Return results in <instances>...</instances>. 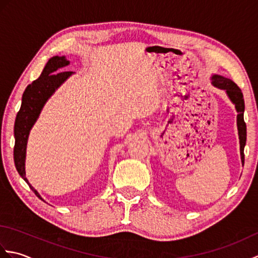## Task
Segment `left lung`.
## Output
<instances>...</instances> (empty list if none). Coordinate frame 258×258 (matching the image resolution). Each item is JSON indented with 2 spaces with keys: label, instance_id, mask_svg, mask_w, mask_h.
I'll list each match as a JSON object with an SVG mask.
<instances>
[{
  "label": "left lung",
  "instance_id": "obj_1",
  "mask_svg": "<svg viewBox=\"0 0 258 258\" xmlns=\"http://www.w3.org/2000/svg\"><path fill=\"white\" fill-rule=\"evenodd\" d=\"M212 83L214 86L218 87V89L224 90L226 92L229 100L233 102L235 108L237 111V130H238V138H239V150H240V158H242V163L244 165V147L246 144V123L244 122V109H245V103L243 93L240 91L239 87L234 83L232 80L224 78L221 75H213L212 76Z\"/></svg>",
  "mask_w": 258,
  "mask_h": 258
}]
</instances>
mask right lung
<instances>
[{
	"label": "right lung",
	"mask_w": 258,
	"mask_h": 258,
	"mask_svg": "<svg viewBox=\"0 0 258 258\" xmlns=\"http://www.w3.org/2000/svg\"><path fill=\"white\" fill-rule=\"evenodd\" d=\"M70 64L65 56H53L43 69L40 78L33 81L30 85H27L23 96H22L21 108L18 112L14 124V163L19 174L25 182L29 184L30 188L34 191L38 199L42 200L41 195L37 190L29 183L25 176V155H26V144L29 139L30 131L35 124L36 119L40 116L43 106L45 105L48 98L53 93L67 81L73 72L64 71L61 69Z\"/></svg>",
	"instance_id": "obj_1"
}]
</instances>
